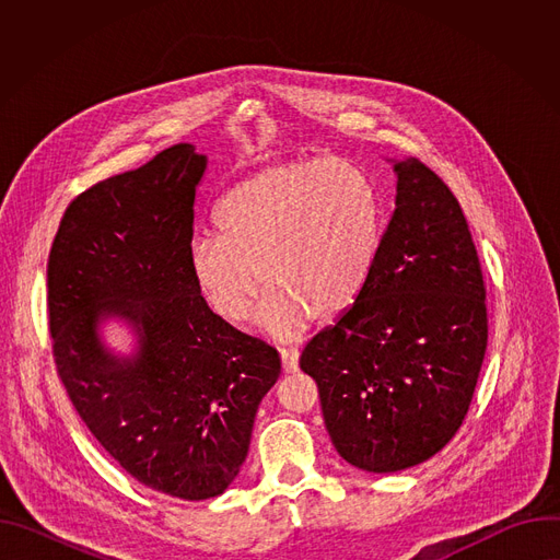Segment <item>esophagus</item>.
<instances>
[{"mask_svg":"<svg viewBox=\"0 0 560 560\" xmlns=\"http://www.w3.org/2000/svg\"><path fill=\"white\" fill-rule=\"evenodd\" d=\"M281 361H283V372H296L299 368V350L296 348H283L281 350Z\"/></svg>","mask_w":560,"mask_h":560,"instance_id":"1","label":"esophagus"}]
</instances>
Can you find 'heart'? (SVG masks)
<instances>
[{
	"label": "heart",
	"instance_id": "obj_1",
	"mask_svg": "<svg viewBox=\"0 0 560 560\" xmlns=\"http://www.w3.org/2000/svg\"><path fill=\"white\" fill-rule=\"evenodd\" d=\"M212 221L217 236H195L188 248L199 292L225 322L244 324L264 279L259 324L290 339L312 314L335 316L359 296L381 248L383 203L354 164L307 159L238 182Z\"/></svg>",
	"mask_w": 560,
	"mask_h": 560
}]
</instances>
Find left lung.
<instances>
[{
    "label": "left lung",
    "mask_w": 560,
    "mask_h": 560,
    "mask_svg": "<svg viewBox=\"0 0 560 560\" xmlns=\"http://www.w3.org/2000/svg\"><path fill=\"white\" fill-rule=\"evenodd\" d=\"M394 173V212L363 290L299 359L332 445L374 474L452 441L488 348L483 272L456 197L415 156Z\"/></svg>",
    "instance_id": "obj_1"
}]
</instances>
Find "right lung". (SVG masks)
I'll return each instance as SVG.
<instances>
[{"label":"right lung","instance_id":"add662e5","mask_svg":"<svg viewBox=\"0 0 560 560\" xmlns=\"http://www.w3.org/2000/svg\"><path fill=\"white\" fill-rule=\"evenodd\" d=\"M206 168L177 143L95 184L66 208L46 270L52 354L77 415L139 483L186 501L234 481L281 374L277 350L225 324L190 275ZM106 317L133 328L130 358L101 341Z\"/></svg>","mask_w":560,"mask_h":560}]
</instances>
